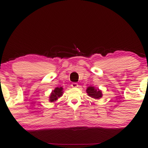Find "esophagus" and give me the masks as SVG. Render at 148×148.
Returning <instances> with one entry per match:
<instances>
[{"label":"esophagus","instance_id":"esophagus-1","mask_svg":"<svg viewBox=\"0 0 148 148\" xmlns=\"http://www.w3.org/2000/svg\"><path fill=\"white\" fill-rule=\"evenodd\" d=\"M78 86L79 84L77 83H73L71 84V87H73V88H76V87H78Z\"/></svg>","mask_w":148,"mask_h":148}]
</instances>
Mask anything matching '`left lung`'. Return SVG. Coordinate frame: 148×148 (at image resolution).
<instances>
[{
    "label": "left lung",
    "mask_w": 148,
    "mask_h": 148,
    "mask_svg": "<svg viewBox=\"0 0 148 148\" xmlns=\"http://www.w3.org/2000/svg\"><path fill=\"white\" fill-rule=\"evenodd\" d=\"M86 93L89 96L94 99H100L102 97L101 91L99 89H96L94 86H88L86 89Z\"/></svg>",
    "instance_id": "8db88e82"
}]
</instances>
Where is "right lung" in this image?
<instances>
[{
	"label": "right lung",
	"instance_id": "add662e5",
	"mask_svg": "<svg viewBox=\"0 0 148 148\" xmlns=\"http://www.w3.org/2000/svg\"><path fill=\"white\" fill-rule=\"evenodd\" d=\"M63 88L62 87H57L50 94L49 101L50 102H54L60 97H61L63 94Z\"/></svg>",
	"mask_w": 148,
	"mask_h": 148
}]
</instances>
